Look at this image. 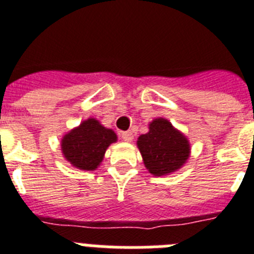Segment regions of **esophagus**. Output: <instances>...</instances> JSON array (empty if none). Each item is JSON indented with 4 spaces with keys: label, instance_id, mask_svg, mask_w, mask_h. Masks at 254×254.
<instances>
[{
    "label": "esophagus",
    "instance_id": "34e87169",
    "mask_svg": "<svg viewBox=\"0 0 254 254\" xmlns=\"http://www.w3.org/2000/svg\"><path fill=\"white\" fill-rule=\"evenodd\" d=\"M121 137H122V140L126 141V142H131V141L133 140V134L129 131L122 132V133H121Z\"/></svg>",
    "mask_w": 254,
    "mask_h": 254
}]
</instances>
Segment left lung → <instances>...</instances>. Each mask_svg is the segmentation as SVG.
Listing matches in <instances>:
<instances>
[{
    "label": "left lung",
    "instance_id": "8db88e82",
    "mask_svg": "<svg viewBox=\"0 0 254 254\" xmlns=\"http://www.w3.org/2000/svg\"><path fill=\"white\" fill-rule=\"evenodd\" d=\"M137 147L146 169L155 177L168 176L181 169L190 158V141L165 118H156L149 132L141 134Z\"/></svg>",
    "mask_w": 254,
    "mask_h": 254
}]
</instances>
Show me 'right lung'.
<instances>
[{"instance_id":"1","label":"right lung","mask_w":254,"mask_h":254,"mask_svg":"<svg viewBox=\"0 0 254 254\" xmlns=\"http://www.w3.org/2000/svg\"><path fill=\"white\" fill-rule=\"evenodd\" d=\"M116 141L117 134L113 129L102 126L95 118H89L64 134L61 149L64 159L72 167L95 170L103 161L108 146Z\"/></svg>"}]
</instances>
